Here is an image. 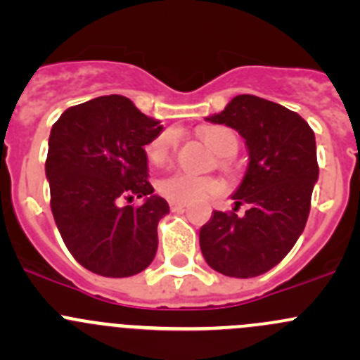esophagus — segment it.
Segmentation results:
<instances>
[{"label": "esophagus", "mask_w": 360, "mask_h": 360, "mask_svg": "<svg viewBox=\"0 0 360 360\" xmlns=\"http://www.w3.org/2000/svg\"><path fill=\"white\" fill-rule=\"evenodd\" d=\"M184 207H186V203L184 202H170V209L172 210H183Z\"/></svg>", "instance_id": "34e87169"}]
</instances>
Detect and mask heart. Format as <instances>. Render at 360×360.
Instances as JSON below:
<instances>
[{
    "label": "heart",
    "instance_id": "b5f03b06",
    "mask_svg": "<svg viewBox=\"0 0 360 360\" xmlns=\"http://www.w3.org/2000/svg\"><path fill=\"white\" fill-rule=\"evenodd\" d=\"M202 139L210 150L223 158H230L238 150V137L226 127H209L202 132ZM176 146V134L163 132L146 146V157L153 165H163L172 157ZM158 193L172 202L200 200L219 190V183L212 177L193 176L188 172H174L157 183Z\"/></svg>",
    "mask_w": 360,
    "mask_h": 360
}]
</instances>
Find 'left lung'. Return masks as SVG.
I'll return each mask as SVG.
<instances>
[{"instance_id": "obj_1", "label": "left lung", "mask_w": 360, "mask_h": 360, "mask_svg": "<svg viewBox=\"0 0 360 360\" xmlns=\"http://www.w3.org/2000/svg\"><path fill=\"white\" fill-rule=\"evenodd\" d=\"M207 120L237 130L250 162L231 197L235 209L214 210L200 228L202 254L219 274L257 277L281 263L303 233L319 179L315 134L297 112L249 94ZM244 202L248 210L238 217Z\"/></svg>"}]
</instances>
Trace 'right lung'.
Instances as JSON below:
<instances>
[{"mask_svg":"<svg viewBox=\"0 0 360 360\" xmlns=\"http://www.w3.org/2000/svg\"><path fill=\"white\" fill-rule=\"evenodd\" d=\"M123 96L68 108L53 123L45 172L50 207L69 252L86 270L122 278L150 266L169 203L153 195L144 146L162 125ZM147 198L141 206L123 200Z\"/></svg>","mask_w":360,"mask_h":360,"instance_id":"1","label":"right lung"}]
</instances>
